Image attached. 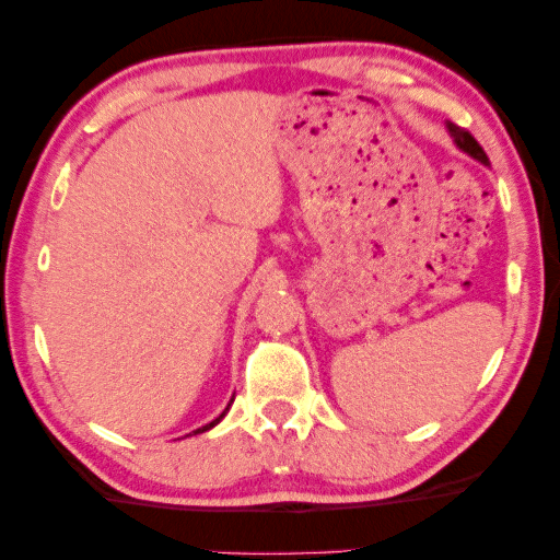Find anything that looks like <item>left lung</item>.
I'll list each match as a JSON object with an SVG mask.
<instances>
[{"label": "left lung", "mask_w": 560, "mask_h": 560, "mask_svg": "<svg viewBox=\"0 0 560 560\" xmlns=\"http://www.w3.org/2000/svg\"><path fill=\"white\" fill-rule=\"evenodd\" d=\"M448 132L453 135L455 144H458V148H460L463 152H468L470 158H476L478 162H483V165H488V154L483 152V148H480L476 137H472L468 130H463V127L451 122V125H448Z\"/></svg>", "instance_id": "8db88e82"}]
</instances>
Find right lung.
Here are the masks:
<instances>
[{
    "mask_svg": "<svg viewBox=\"0 0 560 560\" xmlns=\"http://www.w3.org/2000/svg\"><path fill=\"white\" fill-rule=\"evenodd\" d=\"M225 412H228V408H225ZM225 412H222V416H220V418H214V420H212V423H208V425H202V428H197V430H195V433H205V430H210L212 425H218V423H220V420H222V418H225Z\"/></svg>",
    "mask_w": 560,
    "mask_h": 560,
    "instance_id": "add662e5",
    "label": "right lung"
}]
</instances>
